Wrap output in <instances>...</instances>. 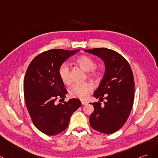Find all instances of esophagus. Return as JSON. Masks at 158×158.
<instances>
[{"label": "esophagus", "instance_id": "obj_1", "mask_svg": "<svg viewBox=\"0 0 158 158\" xmlns=\"http://www.w3.org/2000/svg\"><path fill=\"white\" fill-rule=\"evenodd\" d=\"M81 104H82V105H86L88 104V102L85 101V100H81Z\"/></svg>", "mask_w": 158, "mask_h": 158}]
</instances>
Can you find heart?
Masks as SVG:
<instances>
[{
  "instance_id": "heart-1",
  "label": "heart",
  "mask_w": 158,
  "mask_h": 158,
  "mask_svg": "<svg viewBox=\"0 0 158 158\" xmlns=\"http://www.w3.org/2000/svg\"><path fill=\"white\" fill-rule=\"evenodd\" d=\"M77 62L80 65V67L83 68L84 70L87 71H91L95 67V62L91 58L86 56H79L77 59ZM60 78L64 84H69L70 83V77H69V68L67 64H62L58 70ZM91 75L97 76L99 73L95 71H91ZM94 89V85L89 82H84L79 83H75L72 85L70 89V94L72 97L77 98L82 100H85L89 97V94Z\"/></svg>"
}]
</instances>
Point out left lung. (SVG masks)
<instances>
[{"instance_id":"8db88e82","label":"left lung","mask_w":158,"mask_h":158,"mask_svg":"<svg viewBox=\"0 0 158 158\" xmlns=\"http://www.w3.org/2000/svg\"><path fill=\"white\" fill-rule=\"evenodd\" d=\"M84 51L100 58L105 64L103 79L94 96L106 102L91 103L94 111L89 116L94 129L104 134L119 130L129 116L134 100L135 81L129 62L123 56L110 49H87Z\"/></svg>"}]
</instances>
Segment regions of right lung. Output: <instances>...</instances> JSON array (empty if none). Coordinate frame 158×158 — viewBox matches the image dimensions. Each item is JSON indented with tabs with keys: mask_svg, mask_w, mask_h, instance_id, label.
Listing matches in <instances>:
<instances>
[{
	"mask_svg": "<svg viewBox=\"0 0 158 158\" xmlns=\"http://www.w3.org/2000/svg\"><path fill=\"white\" fill-rule=\"evenodd\" d=\"M79 50L53 49L35 56L25 73L23 89L25 104L35 127L43 133L53 136L69 126L72 114L81 103L71 99L63 104L55 103L64 99L67 91L58 74L62 63Z\"/></svg>",
	"mask_w": 158,
	"mask_h": 158,
	"instance_id": "obj_1",
	"label": "right lung"
}]
</instances>
